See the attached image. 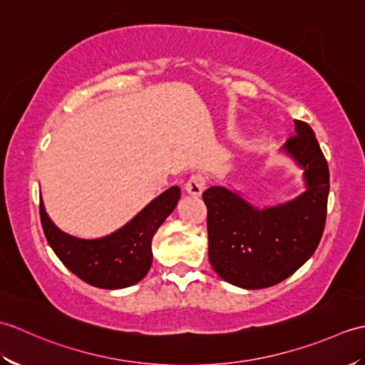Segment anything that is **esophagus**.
<instances>
[{"mask_svg": "<svg viewBox=\"0 0 365 365\" xmlns=\"http://www.w3.org/2000/svg\"><path fill=\"white\" fill-rule=\"evenodd\" d=\"M204 190H205V177L200 174L191 175L190 180L185 183V191H187L190 196H200Z\"/></svg>", "mask_w": 365, "mask_h": 365, "instance_id": "1", "label": "esophagus"}]
</instances>
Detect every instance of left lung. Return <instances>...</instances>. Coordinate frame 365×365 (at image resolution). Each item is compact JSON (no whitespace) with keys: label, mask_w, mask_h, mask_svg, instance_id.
Wrapping results in <instances>:
<instances>
[{"label":"left lung","mask_w":365,"mask_h":365,"mask_svg":"<svg viewBox=\"0 0 365 365\" xmlns=\"http://www.w3.org/2000/svg\"><path fill=\"white\" fill-rule=\"evenodd\" d=\"M282 152L302 169L306 185L289 202L260 208L226 187L202 192L208 260L224 281L246 290L276 285L304 265L327 222L329 169L309 123L294 120V136Z\"/></svg>","instance_id":"8db88e82"}]
</instances>
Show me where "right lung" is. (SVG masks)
I'll list each match as a JSON object with an SVG mask.
<instances>
[{
  "instance_id": "obj_1",
  "label": "right lung",
  "mask_w": 365,
  "mask_h": 365,
  "mask_svg": "<svg viewBox=\"0 0 365 365\" xmlns=\"http://www.w3.org/2000/svg\"><path fill=\"white\" fill-rule=\"evenodd\" d=\"M180 188L170 187L150 200L125 226L100 238H78L54 224L41 200L46 242L73 274L98 289L118 290L138 284L152 267V238L174 212Z\"/></svg>"
}]
</instances>
